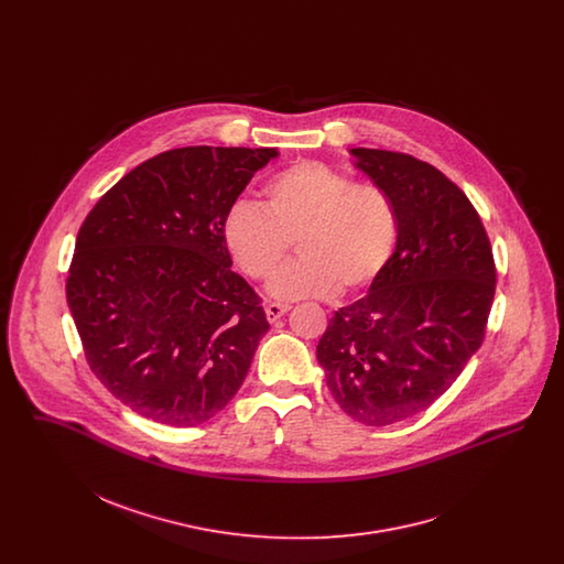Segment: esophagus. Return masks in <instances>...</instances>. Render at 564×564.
<instances>
[{"instance_id":"34e87169","label":"esophagus","mask_w":564,"mask_h":564,"mask_svg":"<svg viewBox=\"0 0 564 564\" xmlns=\"http://www.w3.org/2000/svg\"><path fill=\"white\" fill-rule=\"evenodd\" d=\"M292 306L290 304H281V302H270L269 306H267V319L270 323L276 322V319H281L288 311H290Z\"/></svg>"}]
</instances>
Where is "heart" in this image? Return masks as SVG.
<instances>
[{"label":"heart","instance_id":"b5f03b06","mask_svg":"<svg viewBox=\"0 0 564 564\" xmlns=\"http://www.w3.org/2000/svg\"><path fill=\"white\" fill-rule=\"evenodd\" d=\"M224 241L251 279H269L300 241L294 264L279 270L269 292L279 300L332 297L368 290L389 267L400 219L375 184H355L319 161H300L264 186V209L239 200L224 215Z\"/></svg>","mask_w":564,"mask_h":564}]
</instances>
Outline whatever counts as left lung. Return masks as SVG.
<instances>
[{
	"label": "left lung",
	"mask_w": 564,
	"mask_h": 564,
	"mask_svg": "<svg viewBox=\"0 0 564 564\" xmlns=\"http://www.w3.org/2000/svg\"><path fill=\"white\" fill-rule=\"evenodd\" d=\"M395 205V253L370 292L334 313L317 345L325 382L350 419L384 427L430 408L480 349L497 270L482 219L430 162L352 148Z\"/></svg>",
	"instance_id": "left-lung-1"
}]
</instances>
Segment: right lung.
<instances>
[{
    "label": "right lung",
    "mask_w": 564,
    "mask_h": 564,
    "mask_svg": "<svg viewBox=\"0 0 564 564\" xmlns=\"http://www.w3.org/2000/svg\"><path fill=\"white\" fill-rule=\"evenodd\" d=\"M274 148L189 145L141 162L80 226L67 304L93 375L169 427L209 421L241 389L269 332L232 272L224 215Z\"/></svg>",
    "instance_id": "1"
}]
</instances>
